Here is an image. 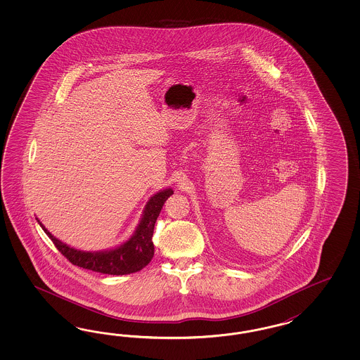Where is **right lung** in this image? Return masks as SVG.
<instances>
[{"label": "right lung", "instance_id": "obj_1", "mask_svg": "<svg viewBox=\"0 0 360 360\" xmlns=\"http://www.w3.org/2000/svg\"><path fill=\"white\" fill-rule=\"evenodd\" d=\"M173 194L172 188H165L148 200L145 210L142 212L140 224L131 235V239L125 241L119 247L109 251L86 252L79 251L60 240L56 239L44 224L38 220L47 236L53 240L55 247L60 252L65 259L71 264L80 266L83 269H89L94 272L103 274H113L122 276L129 273L139 272L145 268L154 256V245H153V232L154 224L158 218L166 199Z\"/></svg>", "mask_w": 360, "mask_h": 360}]
</instances>
